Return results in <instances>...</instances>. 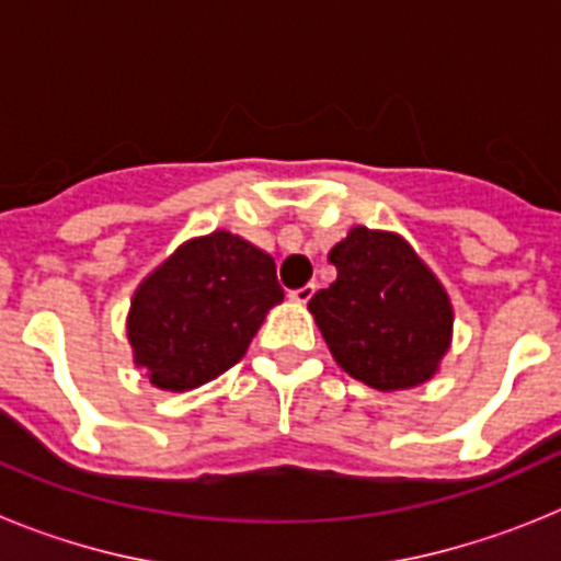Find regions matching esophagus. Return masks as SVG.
<instances>
[{
    "label": "esophagus",
    "mask_w": 561,
    "mask_h": 561,
    "mask_svg": "<svg viewBox=\"0 0 561 561\" xmlns=\"http://www.w3.org/2000/svg\"><path fill=\"white\" fill-rule=\"evenodd\" d=\"M311 295H314V284H306V286H300V289L289 291V297L295 300V304H309Z\"/></svg>",
    "instance_id": "1"
}]
</instances>
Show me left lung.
Listing matches in <instances>:
<instances>
[{
    "mask_svg": "<svg viewBox=\"0 0 561 561\" xmlns=\"http://www.w3.org/2000/svg\"><path fill=\"white\" fill-rule=\"evenodd\" d=\"M329 261L336 280L309 311L336 365L376 390L433 379L453 340V304L413 247L396 232L354 227Z\"/></svg>",
    "mask_w": 561,
    "mask_h": 561,
    "instance_id": "left-lung-1",
    "label": "left lung"
}]
</instances>
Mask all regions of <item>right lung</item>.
Listing matches in <instances>:
<instances>
[{"label":"right lung","mask_w":561,"mask_h":561,"mask_svg":"<svg viewBox=\"0 0 561 561\" xmlns=\"http://www.w3.org/2000/svg\"><path fill=\"white\" fill-rule=\"evenodd\" d=\"M280 300L264 250L227 230L191 238L134 291L126 320L134 362L160 390L199 388L247 354Z\"/></svg>","instance_id":"right-lung-1"}]
</instances>
